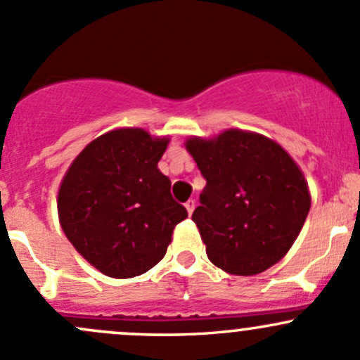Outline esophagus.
Here are the masks:
<instances>
[{
    "label": "esophagus",
    "mask_w": 360,
    "mask_h": 360,
    "mask_svg": "<svg viewBox=\"0 0 360 360\" xmlns=\"http://www.w3.org/2000/svg\"><path fill=\"white\" fill-rule=\"evenodd\" d=\"M195 205H196V202L195 200H188L186 203H184V207H186V210H188V214H193V210H195Z\"/></svg>",
    "instance_id": "34e87169"
}]
</instances>
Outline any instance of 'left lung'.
Wrapping results in <instances>:
<instances>
[{
    "mask_svg": "<svg viewBox=\"0 0 360 360\" xmlns=\"http://www.w3.org/2000/svg\"><path fill=\"white\" fill-rule=\"evenodd\" d=\"M207 186L193 222L207 257L236 276L260 274L288 253L310 210L304 172L281 145L228 129L184 143Z\"/></svg>",
    "mask_w": 360,
    "mask_h": 360,
    "instance_id": "obj_1",
    "label": "left lung"
}]
</instances>
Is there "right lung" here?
Returning a JSON list of instances; mask_svg holds the SVG:
<instances>
[{
  "label": "right lung",
  "instance_id": "right-lung-1",
  "mask_svg": "<svg viewBox=\"0 0 360 360\" xmlns=\"http://www.w3.org/2000/svg\"><path fill=\"white\" fill-rule=\"evenodd\" d=\"M169 138L120 127L89 143L63 176L58 219L74 248L105 276L134 278L164 259L188 212L158 162Z\"/></svg>",
  "mask_w": 360,
  "mask_h": 360
}]
</instances>
